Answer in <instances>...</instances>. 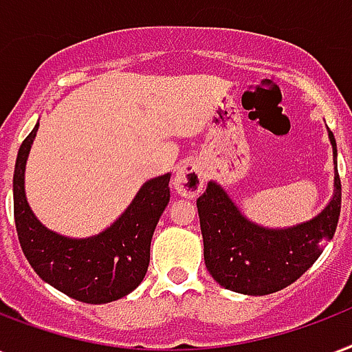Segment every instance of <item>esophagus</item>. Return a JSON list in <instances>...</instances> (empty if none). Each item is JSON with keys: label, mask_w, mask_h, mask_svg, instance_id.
<instances>
[{"label": "esophagus", "mask_w": 352, "mask_h": 352, "mask_svg": "<svg viewBox=\"0 0 352 352\" xmlns=\"http://www.w3.org/2000/svg\"><path fill=\"white\" fill-rule=\"evenodd\" d=\"M205 170L199 160H184L179 168H177L175 179H173V188L177 194L186 197V199H194L201 194L203 184H205Z\"/></svg>", "instance_id": "obj_1"}]
</instances>
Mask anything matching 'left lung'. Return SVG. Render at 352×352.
<instances>
[{
    "label": "left lung",
    "mask_w": 352,
    "mask_h": 352,
    "mask_svg": "<svg viewBox=\"0 0 352 352\" xmlns=\"http://www.w3.org/2000/svg\"><path fill=\"white\" fill-rule=\"evenodd\" d=\"M336 155V140L329 131ZM334 197L318 218L292 229H262L243 218L229 195L208 182L197 199L205 264L216 283L245 295H267L286 288L319 258L332 240L342 210V182L334 177Z\"/></svg>",
    "instance_id": "8db88e82"
}]
</instances>
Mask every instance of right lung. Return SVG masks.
<instances>
[{
    "instance_id": "obj_1",
    "label": "right lung",
    "mask_w": 352,
    "mask_h": 352,
    "mask_svg": "<svg viewBox=\"0 0 352 352\" xmlns=\"http://www.w3.org/2000/svg\"><path fill=\"white\" fill-rule=\"evenodd\" d=\"M38 123L21 142L14 166V221L21 251L36 275L80 302L103 305L131 294L144 280L151 238L170 201V173L147 181L122 218L92 238L69 240L34 218L23 173Z\"/></svg>"
}]
</instances>
